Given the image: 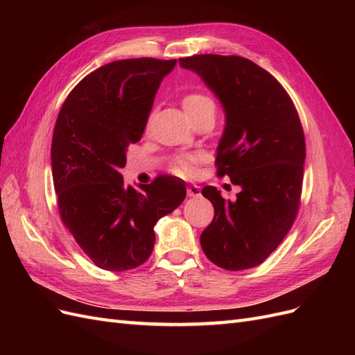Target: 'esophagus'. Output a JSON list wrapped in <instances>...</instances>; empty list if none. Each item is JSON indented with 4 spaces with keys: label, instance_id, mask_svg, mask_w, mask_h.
<instances>
[{
    "label": "esophagus",
    "instance_id": "1",
    "mask_svg": "<svg viewBox=\"0 0 355 355\" xmlns=\"http://www.w3.org/2000/svg\"><path fill=\"white\" fill-rule=\"evenodd\" d=\"M187 194H188V197H198L201 194V191L197 185H189L187 188Z\"/></svg>",
    "mask_w": 355,
    "mask_h": 355
}]
</instances>
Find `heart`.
<instances>
[{
    "mask_svg": "<svg viewBox=\"0 0 355 355\" xmlns=\"http://www.w3.org/2000/svg\"><path fill=\"white\" fill-rule=\"evenodd\" d=\"M180 103L192 123H196L202 116L214 118V114H216V102H214L210 94L204 92H189L184 94ZM201 161V155L178 157L176 159L171 161L170 170L171 173H175L178 176H192L197 173V168Z\"/></svg>",
    "mask_w": 355,
    "mask_h": 355,
    "instance_id": "obj_1",
    "label": "heart"
}]
</instances>
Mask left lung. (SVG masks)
Wrapping results in <instances>:
<instances>
[{
  "mask_svg": "<svg viewBox=\"0 0 355 355\" xmlns=\"http://www.w3.org/2000/svg\"><path fill=\"white\" fill-rule=\"evenodd\" d=\"M218 94L227 127L214 166L241 192L225 201L214 187L201 194L214 216L200 243L223 270L261 265L293 227L300 206L306 157L305 135L296 106L283 85L241 56L196 55L179 59Z\"/></svg>",
  "mask_w": 355,
  "mask_h": 355,
  "instance_id": "1",
  "label": "left lung"
}]
</instances>
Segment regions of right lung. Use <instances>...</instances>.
Listing matches in <instances>:
<instances>
[{
    "mask_svg": "<svg viewBox=\"0 0 355 355\" xmlns=\"http://www.w3.org/2000/svg\"><path fill=\"white\" fill-rule=\"evenodd\" d=\"M176 60H114L84 77L63 102L51 141L59 216L81 250L106 271H128L153 253L154 227L185 200L166 175L124 187L127 148L141 141L155 93Z\"/></svg>",
    "mask_w": 355,
    "mask_h": 355,
    "instance_id": "1",
    "label": "right lung"
}]
</instances>
